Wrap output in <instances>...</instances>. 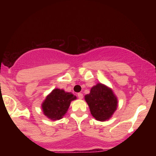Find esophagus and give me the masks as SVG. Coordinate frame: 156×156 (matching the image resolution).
<instances>
[{
  "instance_id": "34e87169",
  "label": "esophagus",
  "mask_w": 156,
  "mask_h": 156,
  "mask_svg": "<svg viewBox=\"0 0 156 156\" xmlns=\"http://www.w3.org/2000/svg\"><path fill=\"white\" fill-rule=\"evenodd\" d=\"M78 98H79V99H82L83 95V94H82V93H78Z\"/></svg>"
}]
</instances>
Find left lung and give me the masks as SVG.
Wrapping results in <instances>:
<instances>
[{"mask_svg":"<svg viewBox=\"0 0 156 156\" xmlns=\"http://www.w3.org/2000/svg\"><path fill=\"white\" fill-rule=\"evenodd\" d=\"M92 115L97 120L108 119L117 107V99L111 89L98 83L91 89L90 93L85 95Z\"/></svg>","mask_w":156,"mask_h":156,"instance_id":"left-lung-1","label":"left lung"}]
</instances>
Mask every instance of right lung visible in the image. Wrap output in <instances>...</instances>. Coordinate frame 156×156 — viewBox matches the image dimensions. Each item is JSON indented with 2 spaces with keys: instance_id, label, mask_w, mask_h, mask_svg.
I'll use <instances>...</instances> for the list:
<instances>
[{
  "instance_id": "obj_1",
  "label": "right lung",
  "mask_w": 156,
  "mask_h": 156,
  "mask_svg": "<svg viewBox=\"0 0 156 156\" xmlns=\"http://www.w3.org/2000/svg\"><path fill=\"white\" fill-rule=\"evenodd\" d=\"M76 99V97L70 92L55 89L42 103V111L44 115L52 120L60 119L66 114L71 101Z\"/></svg>"
}]
</instances>
